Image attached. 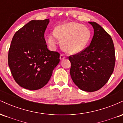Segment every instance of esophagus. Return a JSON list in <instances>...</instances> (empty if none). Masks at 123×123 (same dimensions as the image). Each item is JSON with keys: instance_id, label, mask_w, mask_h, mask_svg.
I'll use <instances>...</instances> for the list:
<instances>
[{"instance_id": "esophagus-1", "label": "esophagus", "mask_w": 123, "mask_h": 123, "mask_svg": "<svg viewBox=\"0 0 123 123\" xmlns=\"http://www.w3.org/2000/svg\"><path fill=\"white\" fill-rule=\"evenodd\" d=\"M60 60L62 61V60H64V59L65 58V55H63V54H61V55H60Z\"/></svg>"}]
</instances>
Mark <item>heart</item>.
I'll return each mask as SVG.
<instances>
[{
	"label": "heart",
	"instance_id": "b5f03b06",
	"mask_svg": "<svg viewBox=\"0 0 123 123\" xmlns=\"http://www.w3.org/2000/svg\"><path fill=\"white\" fill-rule=\"evenodd\" d=\"M91 33L87 26L77 22H68L61 24L50 33L48 43L55 47L62 41V47L67 53L77 54L82 51L90 42Z\"/></svg>",
	"mask_w": 123,
	"mask_h": 123
}]
</instances>
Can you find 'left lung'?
<instances>
[{"label":"left lung","mask_w":123,"mask_h":123,"mask_svg":"<svg viewBox=\"0 0 123 123\" xmlns=\"http://www.w3.org/2000/svg\"><path fill=\"white\" fill-rule=\"evenodd\" d=\"M88 22L94 28L91 43L81 53L69 57V60L74 84L83 91L94 92L108 82L113 72L116 58L111 36L101 25Z\"/></svg>","instance_id":"1"}]
</instances>
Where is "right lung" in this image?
<instances>
[{"mask_svg":"<svg viewBox=\"0 0 123 123\" xmlns=\"http://www.w3.org/2000/svg\"><path fill=\"white\" fill-rule=\"evenodd\" d=\"M50 20H32L15 32L8 51L12 77L21 87L39 90L50 80L60 54L47 49L44 32Z\"/></svg>","mask_w":123,"mask_h":123,"instance_id":"add662e5","label":"right lung"}]
</instances>
